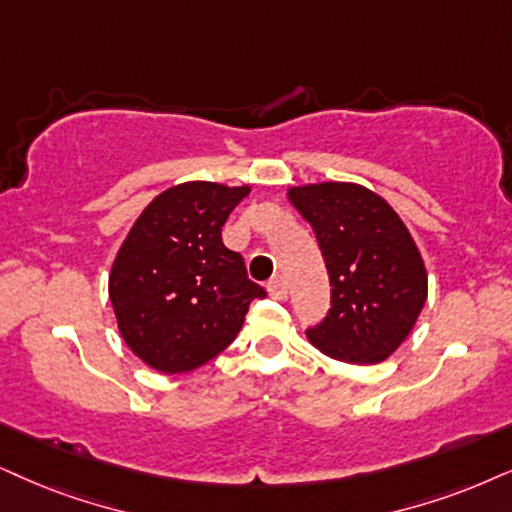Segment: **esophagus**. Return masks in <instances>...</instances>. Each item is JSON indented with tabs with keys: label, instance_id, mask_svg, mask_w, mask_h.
Masks as SVG:
<instances>
[{
	"label": "esophagus",
	"instance_id": "obj_1",
	"mask_svg": "<svg viewBox=\"0 0 512 512\" xmlns=\"http://www.w3.org/2000/svg\"><path fill=\"white\" fill-rule=\"evenodd\" d=\"M267 290H269V295L274 297V300H286V295H288V286H286V281H283L281 276L271 278Z\"/></svg>",
	"mask_w": 512,
	"mask_h": 512
}]
</instances>
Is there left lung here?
I'll return each instance as SVG.
<instances>
[{"instance_id": "1", "label": "left lung", "mask_w": 512, "mask_h": 512, "mask_svg": "<svg viewBox=\"0 0 512 512\" xmlns=\"http://www.w3.org/2000/svg\"><path fill=\"white\" fill-rule=\"evenodd\" d=\"M331 276V312L307 331L326 357L380 364L409 338L428 300V271L411 231L383 196L352 181L290 186Z\"/></svg>"}]
</instances>
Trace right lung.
Segmentation results:
<instances>
[{
    "label": "right lung",
    "mask_w": 512,
    "mask_h": 512,
    "mask_svg": "<svg viewBox=\"0 0 512 512\" xmlns=\"http://www.w3.org/2000/svg\"><path fill=\"white\" fill-rule=\"evenodd\" d=\"M250 186L184 181L141 210L108 274L125 345L158 373H189L234 342L264 290L222 226Z\"/></svg>",
    "instance_id": "obj_1"
}]
</instances>
